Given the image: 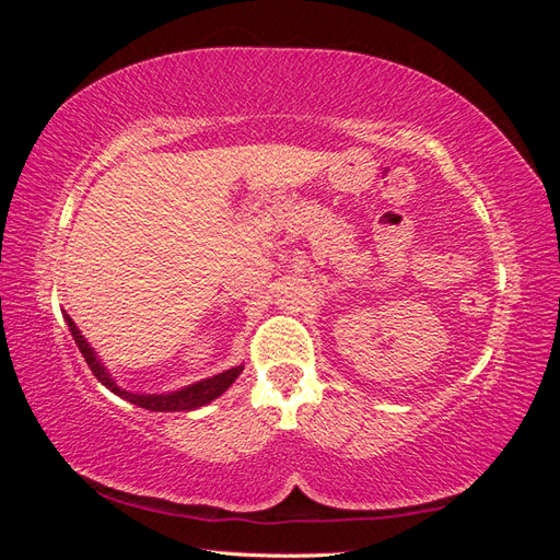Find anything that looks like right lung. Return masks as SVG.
<instances>
[{"label": "right lung", "mask_w": 560, "mask_h": 560, "mask_svg": "<svg viewBox=\"0 0 560 560\" xmlns=\"http://www.w3.org/2000/svg\"><path fill=\"white\" fill-rule=\"evenodd\" d=\"M65 322L74 336V343L79 346L83 360H86V364L91 366L93 376L107 389H112L114 395H118L135 406H142V409H147V411H194V409H198V406H206V404L214 401L217 397H222L245 369V364L231 366V369L222 371V374H214L210 378L184 385L179 389H173V393H130V389L116 383V378L109 374V369L103 364V360H100L95 348L86 341V338H83V334L74 325V319L67 313H65Z\"/></svg>", "instance_id": "right-lung-1"}]
</instances>
